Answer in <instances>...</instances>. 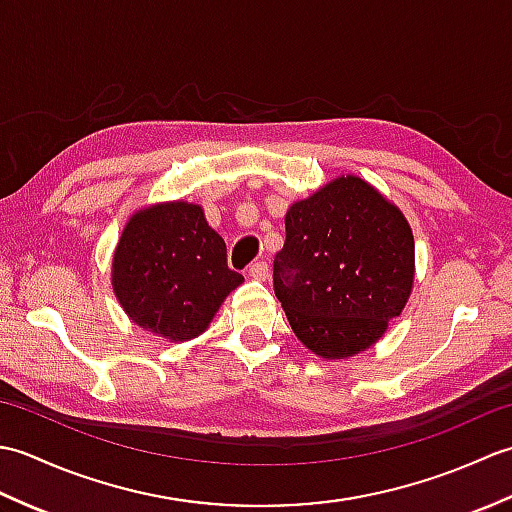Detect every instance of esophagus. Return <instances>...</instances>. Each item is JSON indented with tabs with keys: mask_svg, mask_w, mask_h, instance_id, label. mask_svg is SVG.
<instances>
[{
	"mask_svg": "<svg viewBox=\"0 0 512 512\" xmlns=\"http://www.w3.org/2000/svg\"><path fill=\"white\" fill-rule=\"evenodd\" d=\"M248 275L253 277V279H257V281L268 279V275H270L268 262H264V259H259V262H253V264L248 266Z\"/></svg>",
	"mask_w": 512,
	"mask_h": 512,
	"instance_id": "esophagus-1",
	"label": "esophagus"
}]
</instances>
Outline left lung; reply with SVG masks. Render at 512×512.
<instances>
[{
    "label": "left lung",
    "mask_w": 512,
    "mask_h": 512,
    "mask_svg": "<svg viewBox=\"0 0 512 512\" xmlns=\"http://www.w3.org/2000/svg\"><path fill=\"white\" fill-rule=\"evenodd\" d=\"M411 284V228L365 180L339 178L290 206L273 286L314 354L363 352L405 308Z\"/></svg>",
    "instance_id": "1"
}]
</instances>
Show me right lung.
<instances>
[{
	"mask_svg": "<svg viewBox=\"0 0 512 512\" xmlns=\"http://www.w3.org/2000/svg\"><path fill=\"white\" fill-rule=\"evenodd\" d=\"M244 277L228 268L226 244L200 206L171 202L129 220L114 255V292L134 323L189 341Z\"/></svg>",
	"mask_w": 512,
	"mask_h": 512,
	"instance_id": "right-lung-1",
	"label": "right lung"
}]
</instances>
